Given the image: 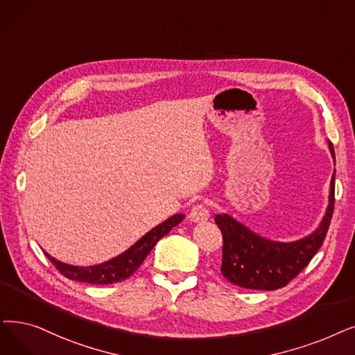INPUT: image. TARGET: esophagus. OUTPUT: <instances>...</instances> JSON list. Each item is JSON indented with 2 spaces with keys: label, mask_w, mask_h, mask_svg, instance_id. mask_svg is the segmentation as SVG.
<instances>
[{
  "label": "esophagus",
  "mask_w": 355,
  "mask_h": 355,
  "mask_svg": "<svg viewBox=\"0 0 355 355\" xmlns=\"http://www.w3.org/2000/svg\"><path fill=\"white\" fill-rule=\"evenodd\" d=\"M189 218L194 223H203L210 219V211L206 205H197L191 209Z\"/></svg>",
  "instance_id": "1"
}]
</instances>
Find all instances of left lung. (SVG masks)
Here are the masks:
<instances>
[{
    "label": "left lung",
    "mask_w": 355,
    "mask_h": 355,
    "mask_svg": "<svg viewBox=\"0 0 355 355\" xmlns=\"http://www.w3.org/2000/svg\"><path fill=\"white\" fill-rule=\"evenodd\" d=\"M335 161L334 146L328 142ZM335 169L331 177L328 206L325 214L312 234L296 241H274L254 232L227 213L214 216V222L223 235L222 274L235 286L251 290H277L311 263L327 236L334 213Z\"/></svg>",
    "instance_id": "8db88e82"
}]
</instances>
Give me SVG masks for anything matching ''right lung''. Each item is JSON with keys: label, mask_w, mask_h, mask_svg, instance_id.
Segmentation results:
<instances>
[{"label": "right lung", "mask_w": 355, "mask_h": 355, "mask_svg": "<svg viewBox=\"0 0 355 355\" xmlns=\"http://www.w3.org/2000/svg\"><path fill=\"white\" fill-rule=\"evenodd\" d=\"M184 218H186L184 214L171 216V218H168L158 226L152 227L149 232H146L139 241H136L125 252H121L109 261H104L101 264L88 267L72 266L62 263V261L56 259L48 252H44V255L51 259V263L58 268V271L64 274L69 280L84 282L89 284H112L123 282L129 279L141 267L144 259L152 251L153 246L157 245V242L164 238L173 227L181 223Z\"/></svg>", "instance_id": "1"}]
</instances>
